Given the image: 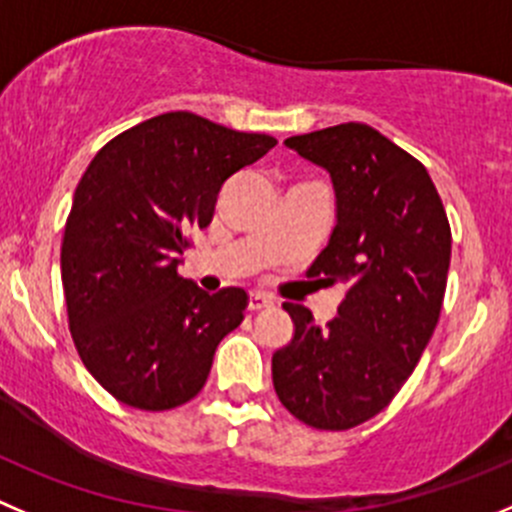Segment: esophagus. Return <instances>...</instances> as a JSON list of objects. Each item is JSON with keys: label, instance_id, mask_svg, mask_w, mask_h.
Returning a JSON list of instances; mask_svg holds the SVG:
<instances>
[{"label": "esophagus", "instance_id": "obj_1", "mask_svg": "<svg viewBox=\"0 0 512 512\" xmlns=\"http://www.w3.org/2000/svg\"><path fill=\"white\" fill-rule=\"evenodd\" d=\"M274 304V299H271V296H266V294H261V291H253L251 296H248V309L251 311H261V309H266V306H271Z\"/></svg>", "mask_w": 512, "mask_h": 512}]
</instances>
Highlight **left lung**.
<instances>
[{
  "mask_svg": "<svg viewBox=\"0 0 512 512\" xmlns=\"http://www.w3.org/2000/svg\"><path fill=\"white\" fill-rule=\"evenodd\" d=\"M332 175L337 226L309 276L344 284L326 326L286 301L294 339L271 359L281 405L316 430L372 420L420 362L445 299L452 233L430 173L364 123L284 140Z\"/></svg>",
  "mask_w": 512,
  "mask_h": 512,
  "instance_id": "8db88e82",
  "label": "left lung"
}]
</instances>
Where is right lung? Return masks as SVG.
Returning a JSON list of instances; mask_svg holds the SVG:
<instances>
[{
	"label": "right lung",
	"instance_id": "add662e5",
	"mask_svg": "<svg viewBox=\"0 0 512 512\" xmlns=\"http://www.w3.org/2000/svg\"><path fill=\"white\" fill-rule=\"evenodd\" d=\"M274 145L178 110L120 133L87 165L65 223L62 286L82 364L123 405H186L243 321L246 291L208 294L178 264L223 183Z\"/></svg>",
	"mask_w": 512,
	"mask_h": 512
}]
</instances>
